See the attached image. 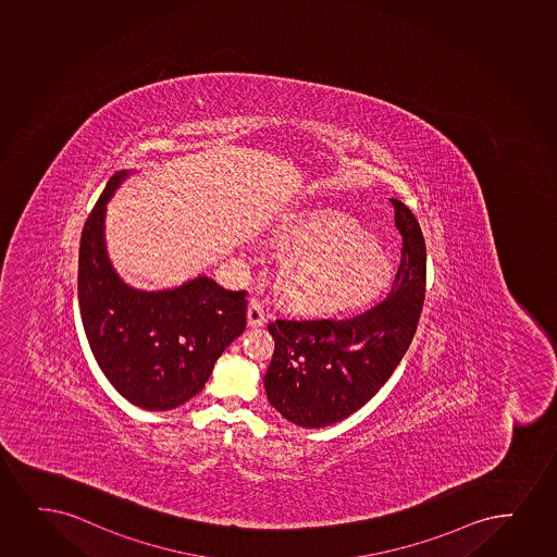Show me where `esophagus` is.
<instances>
[{
    "instance_id": "34e87169",
    "label": "esophagus",
    "mask_w": 557,
    "mask_h": 557,
    "mask_svg": "<svg viewBox=\"0 0 557 557\" xmlns=\"http://www.w3.org/2000/svg\"><path fill=\"white\" fill-rule=\"evenodd\" d=\"M247 314L250 327H260V325L265 324V309L258 299H250Z\"/></svg>"
}]
</instances>
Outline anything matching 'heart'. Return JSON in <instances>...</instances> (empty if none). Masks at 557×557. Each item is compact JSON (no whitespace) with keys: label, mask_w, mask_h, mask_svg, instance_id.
Returning <instances> with one entry per match:
<instances>
[{"label":"heart","mask_w":557,"mask_h":557,"mask_svg":"<svg viewBox=\"0 0 557 557\" xmlns=\"http://www.w3.org/2000/svg\"><path fill=\"white\" fill-rule=\"evenodd\" d=\"M278 248L289 261L281 275L286 301L309 312H337L371 301L389 281L381 240L345 214L312 211L282 227Z\"/></svg>","instance_id":"obj_1"}]
</instances>
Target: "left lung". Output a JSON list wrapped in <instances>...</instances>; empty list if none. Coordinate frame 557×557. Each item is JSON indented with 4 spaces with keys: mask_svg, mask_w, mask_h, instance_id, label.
<instances>
[{
    "mask_svg": "<svg viewBox=\"0 0 557 557\" xmlns=\"http://www.w3.org/2000/svg\"><path fill=\"white\" fill-rule=\"evenodd\" d=\"M401 261L386 299L350 318H278L268 325L275 352L263 386L289 422L325 428L361 409L414 337L425 297V240L414 214L392 199Z\"/></svg>",
    "mask_w": 557,
    "mask_h": 557,
    "instance_id": "left-lung-1",
    "label": "left lung"
}]
</instances>
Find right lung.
<instances>
[{
    "mask_svg": "<svg viewBox=\"0 0 557 557\" xmlns=\"http://www.w3.org/2000/svg\"><path fill=\"white\" fill-rule=\"evenodd\" d=\"M126 171L111 176L86 220L78 248V309L94 358L122 397L171 410L203 389L214 361L247 327V292L198 276L165 292L120 281L103 240L107 201Z\"/></svg>",
    "mask_w": 557,
    "mask_h": 557,
    "instance_id": "right-lung-1",
    "label": "right lung"
}]
</instances>
